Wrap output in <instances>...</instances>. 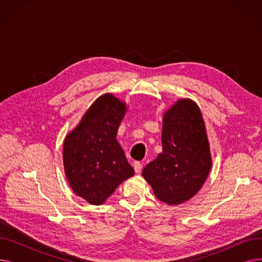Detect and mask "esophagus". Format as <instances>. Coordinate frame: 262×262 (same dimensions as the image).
<instances>
[{
  "label": "esophagus",
  "mask_w": 262,
  "mask_h": 262,
  "mask_svg": "<svg viewBox=\"0 0 262 262\" xmlns=\"http://www.w3.org/2000/svg\"><path fill=\"white\" fill-rule=\"evenodd\" d=\"M134 169H135V172H136L137 174L140 173V171H141V169H142V163L139 162V161H135V162H134Z\"/></svg>",
  "instance_id": "obj_1"
}]
</instances>
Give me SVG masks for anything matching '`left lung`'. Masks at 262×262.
Masks as SVG:
<instances>
[{"mask_svg": "<svg viewBox=\"0 0 262 262\" xmlns=\"http://www.w3.org/2000/svg\"><path fill=\"white\" fill-rule=\"evenodd\" d=\"M162 152L142 171L155 196L168 205L193 198L211 166L210 147L201 109L190 99L178 100L163 115Z\"/></svg>", "mask_w": 262, "mask_h": 262, "instance_id": "left-lung-1", "label": "left lung"}]
</instances>
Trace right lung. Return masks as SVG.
<instances>
[{"mask_svg": "<svg viewBox=\"0 0 262 262\" xmlns=\"http://www.w3.org/2000/svg\"><path fill=\"white\" fill-rule=\"evenodd\" d=\"M126 104L101 95L63 141L64 173L73 192L92 205L103 204L135 174L116 139Z\"/></svg>", "mask_w": 262, "mask_h": 262, "instance_id": "right-lung-1", "label": "right lung"}]
</instances>
